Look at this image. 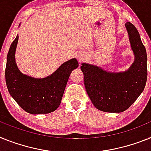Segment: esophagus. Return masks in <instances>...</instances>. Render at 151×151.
<instances>
[{"label":"esophagus","instance_id":"34e87169","mask_svg":"<svg viewBox=\"0 0 151 151\" xmlns=\"http://www.w3.org/2000/svg\"><path fill=\"white\" fill-rule=\"evenodd\" d=\"M84 58H85L83 55H78V59H79L80 62H82V61H83Z\"/></svg>","mask_w":151,"mask_h":151}]
</instances>
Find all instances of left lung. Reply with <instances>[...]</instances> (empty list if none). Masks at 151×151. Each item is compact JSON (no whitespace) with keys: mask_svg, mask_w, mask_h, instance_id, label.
<instances>
[{"mask_svg":"<svg viewBox=\"0 0 151 151\" xmlns=\"http://www.w3.org/2000/svg\"><path fill=\"white\" fill-rule=\"evenodd\" d=\"M125 28L134 55V61L128 70L110 72L96 65L81 64L86 93L94 106L103 112L125 111L135 102L146 85V49L135 27L127 22Z\"/></svg>","mask_w":151,"mask_h":151,"instance_id":"left-lung-1","label":"left lung"}]
</instances>
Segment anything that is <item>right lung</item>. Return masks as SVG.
<instances>
[{"label": "right lung", "instance_id": "obj_1", "mask_svg": "<svg viewBox=\"0 0 151 151\" xmlns=\"http://www.w3.org/2000/svg\"><path fill=\"white\" fill-rule=\"evenodd\" d=\"M19 36H17L6 57L5 78L10 96L26 112L33 115L55 111L61 104L65 86L72 70L78 68L76 58L68 60L51 75L35 78L19 70L15 53Z\"/></svg>", "mask_w": 151, "mask_h": 151}]
</instances>
